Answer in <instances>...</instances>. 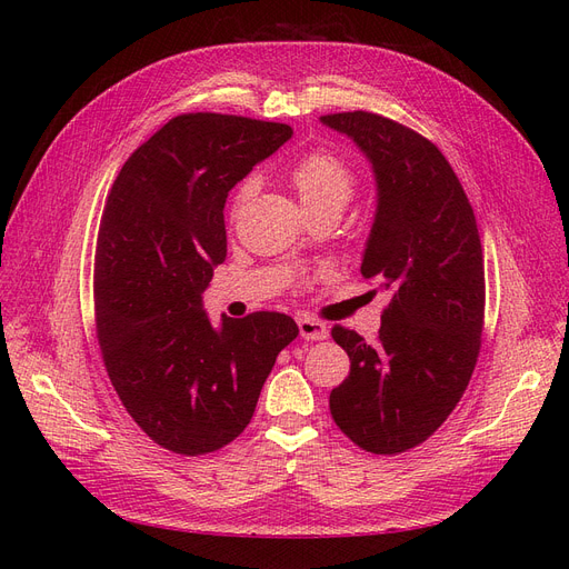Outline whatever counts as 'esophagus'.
Masks as SVG:
<instances>
[{
    "instance_id": "esophagus-1",
    "label": "esophagus",
    "mask_w": 569,
    "mask_h": 569,
    "mask_svg": "<svg viewBox=\"0 0 569 569\" xmlns=\"http://www.w3.org/2000/svg\"><path fill=\"white\" fill-rule=\"evenodd\" d=\"M297 325H299V335H301V339H308V341H322V339H327L330 337V327H327L325 322H320V320H313V318H299L297 320Z\"/></svg>"
}]
</instances>
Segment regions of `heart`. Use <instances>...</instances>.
Returning <instances> with one entry per match:
<instances>
[{
    "mask_svg": "<svg viewBox=\"0 0 569 569\" xmlns=\"http://www.w3.org/2000/svg\"><path fill=\"white\" fill-rule=\"evenodd\" d=\"M291 184H295L299 199L308 211H316L320 206L347 203L353 194V173L351 168L330 151H311L291 166ZM256 178H247L239 184L234 194V206H242L256 192Z\"/></svg>",
    "mask_w": 569,
    "mask_h": 569,
    "instance_id": "heart-1",
    "label": "heart"
}]
</instances>
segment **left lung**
Returning a JSON list of instances; mask_svg holds the SVG:
<instances>
[{
	"mask_svg": "<svg viewBox=\"0 0 569 569\" xmlns=\"http://www.w3.org/2000/svg\"><path fill=\"white\" fill-rule=\"evenodd\" d=\"M320 123L363 153L375 218L360 274L389 295L380 339L332 337L351 372L330 393L339 429L370 453H401L435 435L468 387L485 320V256L472 206L443 153L368 111Z\"/></svg>",
	"mask_w": 569,
	"mask_h": 569,
	"instance_id": "8db88e82",
	"label": "left lung"
}]
</instances>
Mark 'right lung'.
Segmentation results:
<instances>
[{
    "label": "right lung",
    "instance_id": "add662e5",
    "mask_svg": "<svg viewBox=\"0 0 569 569\" xmlns=\"http://www.w3.org/2000/svg\"><path fill=\"white\" fill-rule=\"evenodd\" d=\"M289 126L187 113L120 170L97 239L94 306L111 385L168 451L201 456L244 432L278 353L299 327L282 313L211 322L203 291L226 261V201Z\"/></svg>",
    "mask_w": 569,
    "mask_h": 569
}]
</instances>
